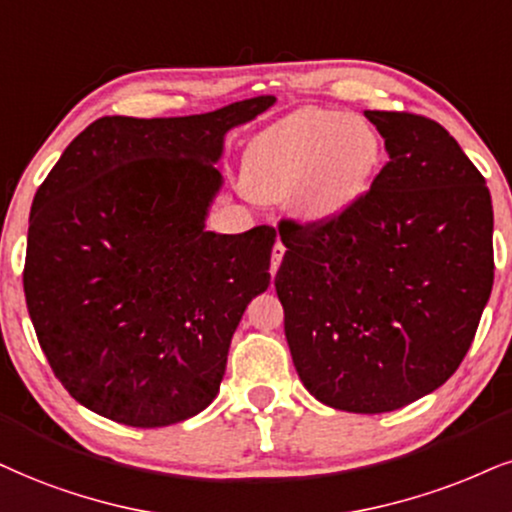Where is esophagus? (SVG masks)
Segmentation results:
<instances>
[{"label":"esophagus","instance_id":"34e87169","mask_svg":"<svg viewBox=\"0 0 512 512\" xmlns=\"http://www.w3.org/2000/svg\"><path fill=\"white\" fill-rule=\"evenodd\" d=\"M282 256H285V244L275 242V246H273V261H270V275L277 273V268H280V263H282Z\"/></svg>","mask_w":512,"mask_h":512}]
</instances>
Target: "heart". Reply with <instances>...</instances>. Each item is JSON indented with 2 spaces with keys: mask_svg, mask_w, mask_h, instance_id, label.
Returning a JSON list of instances; mask_svg holds the SVG:
<instances>
[{
  "mask_svg": "<svg viewBox=\"0 0 512 512\" xmlns=\"http://www.w3.org/2000/svg\"><path fill=\"white\" fill-rule=\"evenodd\" d=\"M380 159V137L363 118L332 109H301L251 140L244 156V185L251 197H289L301 218L327 223L368 192Z\"/></svg>",
  "mask_w": 512,
  "mask_h": 512,
  "instance_id": "b5f03b06",
  "label": "heart"
}]
</instances>
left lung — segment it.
Returning <instances> with one entry per match:
<instances>
[{
  "instance_id": "obj_1",
  "label": "left lung",
  "mask_w": 512,
  "mask_h": 512,
  "mask_svg": "<svg viewBox=\"0 0 512 512\" xmlns=\"http://www.w3.org/2000/svg\"><path fill=\"white\" fill-rule=\"evenodd\" d=\"M365 118L387 166L330 223L282 220L275 289L304 387L325 406L372 415L432 394L458 370L494 285V208L439 123Z\"/></svg>"
}]
</instances>
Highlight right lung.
Segmentation results:
<instances>
[{
  "mask_svg": "<svg viewBox=\"0 0 512 512\" xmlns=\"http://www.w3.org/2000/svg\"><path fill=\"white\" fill-rule=\"evenodd\" d=\"M275 97L175 118L104 116L68 144L33 199L23 289L54 375L130 427L204 410L232 334L270 285L275 230H206L225 135Z\"/></svg>",
  "mask_w": 512,
  "mask_h": 512,
  "instance_id": "right-lung-1",
  "label": "right lung"
}]
</instances>
